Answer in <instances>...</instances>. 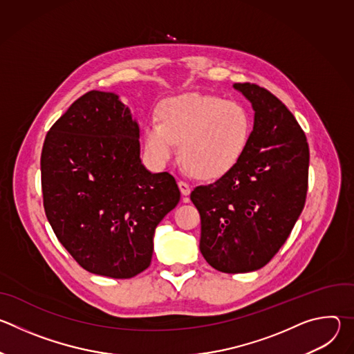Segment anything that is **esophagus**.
I'll return each instance as SVG.
<instances>
[{"label":"esophagus","instance_id":"1","mask_svg":"<svg viewBox=\"0 0 354 354\" xmlns=\"http://www.w3.org/2000/svg\"><path fill=\"white\" fill-rule=\"evenodd\" d=\"M178 186H179V190H180V193L183 194V196H189L190 194V185L189 183H186V182H183V180H179L178 182Z\"/></svg>","mask_w":354,"mask_h":354}]
</instances>
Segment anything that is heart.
Wrapping results in <instances>:
<instances>
[{
	"mask_svg": "<svg viewBox=\"0 0 354 354\" xmlns=\"http://www.w3.org/2000/svg\"><path fill=\"white\" fill-rule=\"evenodd\" d=\"M160 122L144 127L145 153L157 168L167 167L180 144L182 162L200 179L214 180L228 174L243 157L254 122L238 102L218 96L183 93L165 99Z\"/></svg>",
	"mask_w": 354,
	"mask_h": 354,
	"instance_id": "b5f03b06",
	"label": "heart"
}]
</instances>
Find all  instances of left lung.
Instances as JSON below:
<instances>
[{
  "label": "left lung",
  "instance_id": "8db88e82",
  "mask_svg": "<svg viewBox=\"0 0 354 354\" xmlns=\"http://www.w3.org/2000/svg\"><path fill=\"white\" fill-rule=\"evenodd\" d=\"M254 109L241 161L190 200L200 213V252L223 273L263 268L288 238L306 205L310 148L286 105L255 84H234Z\"/></svg>",
  "mask_w": 354,
  "mask_h": 354
}]
</instances>
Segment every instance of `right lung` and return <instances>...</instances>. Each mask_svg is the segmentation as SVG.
<instances>
[{"label": "right lung", "instance_id": "1", "mask_svg": "<svg viewBox=\"0 0 354 354\" xmlns=\"http://www.w3.org/2000/svg\"><path fill=\"white\" fill-rule=\"evenodd\" d=\"M40 171L47 220L80 266L112 279L149 266L156 228L180 192L141 162L138 123L118 93L77 99L48 130Z\"/></svg>", "mask_w": 354, "mask_h": 354}]
</instances>
